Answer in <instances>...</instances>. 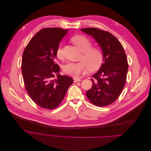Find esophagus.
Masks as SVG:
<instances>
[{
    "label": "esophagus",
    "mask_w": 151,
    "mask_h": 151,
    "mask_svg": "<svg viewBox=\"0 0 151 151\" xmlns=\"http://www.w3.org/2000/svg\"><path fill=\"white\" fill-rule=\"evenodd\" d=\"M81 80L80 79V78H74V82H78V81H81Z\"/></svg>",
    "instance_id": "34e87169"
}]
</instances>
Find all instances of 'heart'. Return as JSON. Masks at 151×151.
Listing matches in <instances>:
<instances>
[{
	"instance_id": "heart-1",
	"label": "heart",
	"mask_w": 151,
	"mask_h": 151,
	"mask_svg": "<svg viewBox=\"0 0 151 151\" xmlns=\"http://www.w3.org/2000/svg\"><path fill=\"white\" fill-rule=\"evenodd\" d=\"M71 42L82 52L80 62H68L63 67L65 74L74 77H77L84 73L88 68L89 71H95L102 64L104 52L98 47L92 46V43L83 35H76L71 38ZM56 56L58 59H63L62 45H59L56 50Z\"/></svg>"
}]
</instances>
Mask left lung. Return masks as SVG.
Wrapping results in <instances>:
<instances>
[{"label": "left lung", "mask_w": 151, "mask_h": 151, "mask_svg": "<svg viewBox=\"0 0 151 151\" xmlns=\"http://www.w3.org/2000/svg\"><path fill=\"white\" fill-rule=\"evenodd\" d=\"M81 31L96 40L104 57L100 70L92 76V87L86 96L97 106H108L118 98L126 84L129 67L126 54L121 43L109 32L92 27Z\"/></svg>", "instance_id": "1"}]
</instances>
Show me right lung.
Returning a JSON list of instances; mask_svg holds the SVG:
<instances>
[{"label": "right lung", "mask_w": 151, "mask_h": 151, "mask_svg": "<svg viewBox=\"0 0 151 151\" xmlns=\"http://www.w3.org/2000/svg\"><path fill=\"white\" fill-rule=\"evenodd\" d=\"M68 30L55 27L40 29L22 54L21 70L25 90L34 102L44 109L58 107L73 83L72 78L59 74L60 68L55 63L56 49Z\"/></svg>", "instance_id": "1"}]
</instances>
